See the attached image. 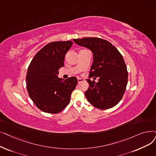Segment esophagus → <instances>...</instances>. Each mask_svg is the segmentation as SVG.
Listing matches in <instances>:
<instances>
[{"label": "esophagus", "mask_w": 156, "mask_h": 156, "mask_svg": "<svg viewBox=\"0 0 156 156\" xmlns=\"http://www.w3.org/2000/svg\"><path fill=\"white\" fill-rule=\"evenodd\" d=\"M85 80L83 79V78H78V83H81V82H83Z\"/></svg>", "instance_id": "34e87169"}]
</instances>
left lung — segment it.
I'll return each mask as SVG.
<instances>
[{
	"label": "left lung",
	"instance_id": "obj_1",
	"mask_svg": "<svg viewBox=\"0 0 156 156\" xmlns=\"http://www.w3.org/2000/svg\"><path fill=\"white\" fill-rule=\"evenodd\" d=\"M73 41L93 52L94 61L89 76L99 77L98 83L86 80L89 84L85 93L88 101L101 110L117 105L124 96L128 79L122 54L111 43L101 38L88 37Z\"/></svg>",
	"mask_w": 156,
	"mask_h": 156
}]
</instances>
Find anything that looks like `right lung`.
<instances>
[{"mask_svg":"<svg viewBox=\"0 0 156 156\" xmlns=\"http://www.w3.org/2000/svg\"><path fill=\"white\" fill-rule=\"evenodd\" d=\"M73 43L71 41L50 43L36 54L29 64L27 89L36 106L44 112L58 113L70 102L78 79L71 76L64 80L57 74Z\"/></svg>","mask_w":156,"mask_h":156,"instance_id":"obj_1","label":"right lung"}]
</instances>
